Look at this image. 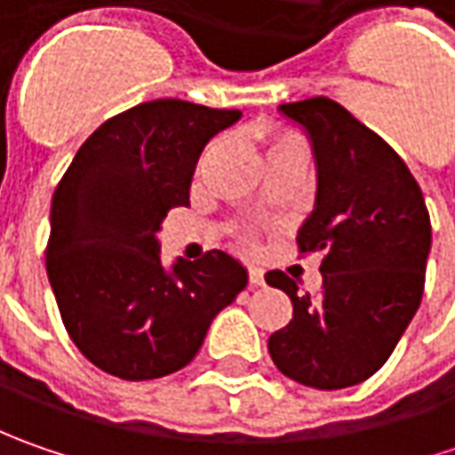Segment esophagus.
I'll list each match as a JSON object with an SVG mask.
<instances>
[{
	"label": "esophagus",
	"mask_w": 455,
	"mask_h": 455,
	"mask_svg": "<svg viewBox=\"0 0 455 455\" xmlns=\"http://www.w3.org/2000/svg\"><path fill=\"white\" fill-rule=\"evenodd\" d=\"M248 278H251L253 286H263V283H266V281H263V268H260V266H248Z\"/></svg>",
	"instance_id": "obj_1"
}]
</instances>
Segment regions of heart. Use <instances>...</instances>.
Returning <instances> with one entry per match:
<instances>
[{"instance_id":"1","label":"heart","mask_w":455,"mask_h":455,"mask_svg":"<svg viewBox=\"0 0 455 455\" xmlns=\"http://www.w3.org/2000/svg\"><path fill=\"white\" fill-rule=\"evenodd\" d=\"M291 147H304V139H301L299 133H291V132L273 133L271 144H268V156H271V154H278V151H283V149H291ZM215 149H218V144H212L210 149L202 154V164L215 154Z\"/></svg>"}]
</instances>
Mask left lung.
Wrapping results in <instances>:
<instances>
[{
    "label": "left lung",
    "instance_id": "obj_1",
    "mask_svg": "<svg viewBox=\"0 0 455 455\" xmlns=\"http://www.w3.org/2000/svg\"><path fill=\"white\" fill-rule=\"evenodd\" d=\"M316 159L314 212L299 230L301 253H322V293H299L283 271L293 319L268 339L275 367L316 390L364 382L387 362L415 316L430 253L423 192L395 149L331 98L283 103Z\"/></svg>",
    "mask_w": 455,
    "mask_h": 455
}]
</instances>
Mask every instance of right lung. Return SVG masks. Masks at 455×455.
Here are the masks:
<instances>
[{
	"instance_id": "add662e5",
	"label": "right lung",
	"mask_w": 455,
	"mask_h": 455,
	"mask_svg": "<svg viewBox=\"0 0 455 455\" xmlns=\"http://www.w3.org/2000/svg\"><path fill=\"white\" fill-rule=\"evenodd\" d=\"M240 111L177 98L139 103L85 139L52 195L47 278L73 344L98 370L156 379L189 364L212 319L245 289L233 255L166 271L156 233L189 204L204 144Z\"/></svg>"
}]
</instances>
